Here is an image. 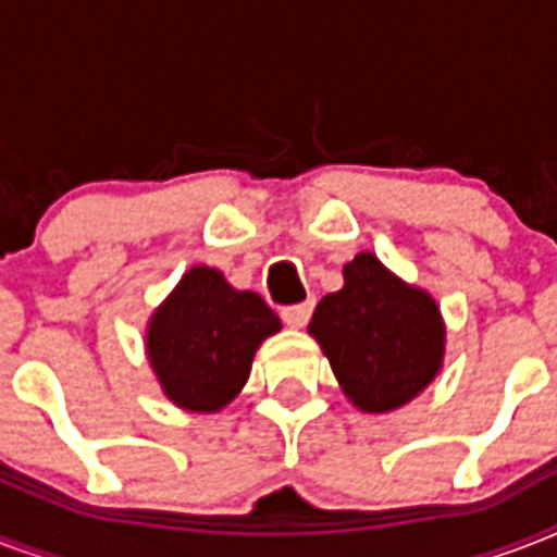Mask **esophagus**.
<instances>
[{
  "mask_svg": "<svg viewBox=\"0 0 557 557\" xmlns=\"http://www.w3.org/2000/svg\"><path fill=\"white\" fill-rule=\"evenodd\" d=\"M312 309L314 304L312 300H306V304H295V306H283V321L288 323V326H306L309 323V318H312Z\"/></svg>",
  "mask_w": 557,
  "mask_h": 557,
  "instance_id": "34e87169",
  "label": "esophagus"
}]
</instances>
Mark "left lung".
<instances>
[{"mask_svg":"<svg viewBox=\"0 0 557 557\" xmlns=\"http://www.w3.org/2000/svg\"><path fill=\"white\" fill-rule=\"evenodd\" d=\"M341 387L367 413L419 396L440 372L445 330L431 295L389 274L372 253L344 265V288L309 323Z\"/></svg>","mask_w":557,"mask_h":557,"instance_id":"left-lung-1","label":"left lung"}]
</instances>
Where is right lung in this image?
Segmentation results:
<instances>
[{
    "label": "right lung",
    "mask_w": 557,
    "mask_h": 557,
    "mask_svg": "<svg viewBox=\"0 0 557 557\" xmlns=\"http://www.w3.org/2000/svg\"><path fill=\"white\" fill-rule=\"evenodd\" d=\"M277 330L280 318L260 295L196 265L152 314L147 356L170 401L213 413L245 387L253 352Z\"/></svg>",
    "instance_id": "add662e5"
}]
</instances>
